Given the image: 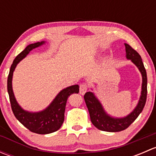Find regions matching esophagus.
Instances as JSON below:
<instances>
[{
    "mask_svg": "<svg viewBox=\"0 0 156 156\" xmlns=\"http://www.w3.org/2000/svg\"><path fill=\"white\" fill-rule=\"evenodd\" d=\"M87 90V84L85 83H83V84H81L80 85V88H79V92L81 95H84Z\"/></svg>",
    "mask_w": 156,
    "mask_h": 156,
    "instance_id": "1",
    "label": "esophagus"
}]
</instances>
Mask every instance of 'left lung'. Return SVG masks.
<instances>
[{
  "mask_svg": "<svg viewBox=\"0 0 156 156\" xmlns=\"http://www.w3.org/2000/svg\"><path fill=\"white\" fill-rule=\"evenodd\" d=\"M125 45L127 59H130L136 66L142 75L143 83L141 96L137 106L133 109V111L126 117L119 119L108 115L104 111L101 103L95 97L94 93H86L84 96V98L89 111L91 122L97 128L103 131L119 132L125 130L136 120V118L143 111L146 104V96H147V76H146V72L144 62L141 59L140 55L134 49L132 48L127 44H125Z\"/></svg>",
  "mask_w": 156,
  "mask_h": 156,
  "instance_id": "8db88e82",
  "label": "left lung"
}]
</instances>
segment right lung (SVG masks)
Instances as JSON below:
<instances>
[{
  "mask_svg": "<svg viewBox=\"0 0 156 156\" xmlns=\"http://www.w3.org/2000/svg\"><path fill=\"white\" fill-rule=\"evenodd\" d=\"M44 43V41H41L28 45L13 60L7 78V91L14 115L18 119L19 122L29 129L30 131L38 134H48L56 131L60 128L64 122L66 105L69 97L71 94H78L79 92V86L78 84L65 88L58 94L48 108L38 112H30L20 107L16 100L12 91V74L17 64L23 58L26 57L31 50Z\"/></svg>",
  "mask_w": 156,
  "mask_h": 156,
  "instance_id": "obj_1",
  "label": "right lung"
}]
</instances>
